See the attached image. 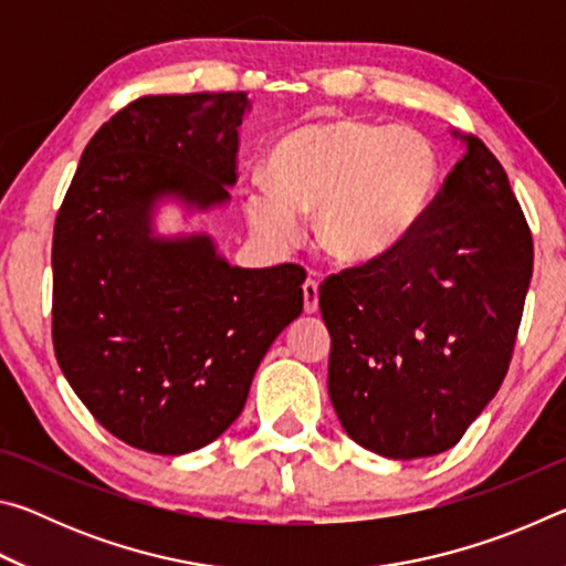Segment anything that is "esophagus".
<instances>
[{"label":"esophagus","mask_w":566,"mask_h":566,"mask_svg":"<svg viewBox=\"0 0 566 566\" xmlns=\"http://www.w3.org/2000/svg\"><path fill=\"white\" fill-rule=\"evenodd\" d=\"M302 294H304V312L314 314L319 310V284L314 280H306L302 284Z\"/></svg>","instance_id":"esophagus-1"}]
</instances>
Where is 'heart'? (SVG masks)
Listing matches in <instances>:
<instances>
[{
	"label": "heart",
	"mask_w": 566,
	"mask_h": 566,
	"mask_svg": "<svg viewBox=\"0 0 566 566\" xmlns=\"http://www.w3.org/2000/svg\"><path fill=\"white\" fill-rule=\"evenodd\" d=\"M266 185L247 191L254 232L286 247L314 212V234L334 260L367 266L409 242L442 185V155L427 134L357 117L296 124L266 155Z\"/></svg>",
	"instance_id": "heart-1"
}]
</instances>
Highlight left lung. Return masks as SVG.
<instances>
[{
    "label": "left lung",
    "mask_w": 566,
    "mask_h": 566,
    "mask_svg": "<svg viewBox=\"0 0 566 566\" xmlns=\"http://www.w3.org/2000/svg\"><path fill=\"white\" fill-rule=\"evenodd\" d=\"M409 242L322 284L329 399L389 459L452 449L510 369L534 247L500 161L472 134Z\"/></svg>",
    "instance_id": "8db88e82"
}]
</instances>
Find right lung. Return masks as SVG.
I'll list each match as a JSON object with an SVG mask.
<instances>
[{
    "mask_svg": "<svg viewBox=\"0 0 566 566\" xmlns=\"http://www.w3.org/2000/svg\"><path fill=\"white\" fill-rule=\"evenodd\" d=\"M247 92L142 97L84 147L52 242V339L74 395L124 444L187 454L242 415L302 314V266H232L209 234L161 237L165 202L224 207Z\"/></svg>",
    "mask_w": 566,
    "mask_h": 566,
    "instance_id": "right-lung-1",
    "label": "right lung"
}]
</instances>
